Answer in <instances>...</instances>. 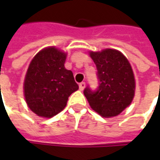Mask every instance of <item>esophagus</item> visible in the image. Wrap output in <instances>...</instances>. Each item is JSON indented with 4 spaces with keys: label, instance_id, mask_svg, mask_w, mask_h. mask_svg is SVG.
<instances>
[{
    "label": "esophagus",
    "instance_id": "esophagus-1",
    "mask_svg": "<svg viewBox=\"0 0 160 160\" xmlns=\"http://www.w3.org/2000/svg\"><path fill=\"white\" fill-rule=\"evenodd\" d=\"M84 87H85V83L84 82H82V83H79V89L81 90V91H83L84 89Z\"/></svg>",
    "mask_w": 160,
    "mask_h": 160
}]
</instances>
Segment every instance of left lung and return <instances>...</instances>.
I'll list each match as a JSON object with an SVG mask.
<instances>
[{
    "instance_id": "left-lung-1",
    "label": "left lung",
    "mask_w": 160,
    "mask_h": 160,
    "mask_svg": "<svg viewBox=\"0 0 160 160\" xmlns=\"http://www.w3.org/2000/svg\"><path fill=\"white\" fill-rule=\"evenodd\" d=\"M97 68L99 85L96 90H83L91 108L102 117L120 114L132 102L135 82L132 68L122 53L112 49L90 52Z\"/></svg>"
}]
</instances>
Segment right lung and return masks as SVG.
I'll list each match as a JSON object with an SVG mask.
<instances>
[{"mask_svg":"<svg viewBox=\"0 0 160 160\" xmlns=\"http://www.w3.org/2000/svg\"><path fill=\"white\" fill-rule=\"evenodd\" d=\"M66 53L55 47L37 53L28 67L24 83L26 102L36 115L52 118L66 107L77 90L73 73L66 69Z\"/></svg>","mask_w":160,"mask_h":160,"instance_id":"right-lung-1","label":"right lung"}]
</instances>
